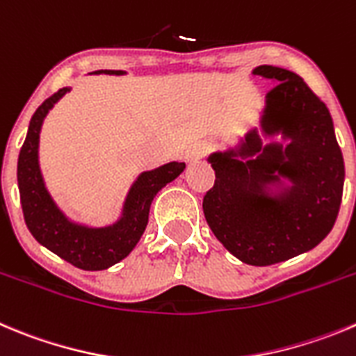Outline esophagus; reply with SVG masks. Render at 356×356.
<instances>
[{
	"label": "esophagus",
	"instance_id": "34e87169",
	"mask_svg": "<svg viewBox=\"0 0 356 356\" xmlns=\"http://www.w3.org/2000/svg\"><path fill=\"white\" fill-rule=\"evenodd\" d=\"M210 148H211L210 143H207V141L195 143V145H192L191 148L187 149V161L188 162L200 161L201 156H204L208 152H210Z\"/></svg>",
	"mask_w": 356,
	"mask_h": 356
}]
</instances>
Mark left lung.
<instances>
[{"instance_id": "left-lung-1", "label": "left lung", "mask_w": 356, "mask_h": 356, "mask_svg": "<svg viewBox=\"0 0 356 356\" xmlns=\"http://www.w3.org/2000/svg\"><path fill=\"white\" fill-rule=\"evenodd\" d=\"M252 74L275 86L259 127L247 130L234 148L208 155L215 185L203 211L234 257L268 266L314 249L330 233L342 200L344 161L327 106L302 77L273 65H259Z\"/></svg>"}]
</instances>
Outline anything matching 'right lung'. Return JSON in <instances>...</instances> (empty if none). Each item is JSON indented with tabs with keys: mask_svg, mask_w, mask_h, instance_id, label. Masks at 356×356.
Returning a JSON list of instances; mask_svg holds the SVG:
<instances>
[{
	"mask_svg": "<svg viewBox=\"0 0 356 356\" xmlns=\"http://www.w3.org/2000/svg\"><path fill=\"white\" fill-rule=\"evenodd\" d=\"M95 74L125 76L123 70H97ZM61 88L49 97L31 116L24 145L17 161V184L26 226L40 245L83 270H106L125 259L138 245L148 224L149 207L156 192L184 172V162L172 161L134 180L123 201L118 220L107 226H88L68 217L47 191L38 162L40 130L54 104L68 93Z\"/></svg>",
	"mask_w": 356,
	"mask_h": 356,
	"instance_id": "right-lung-1",
	"label": "right lung"
}]
</instances>
